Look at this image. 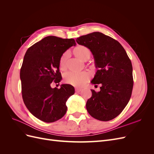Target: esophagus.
Wrapping results in <instances>:
<instances>
[{"instance_id":"obj_1","label":"esophagus","mask_w":154,"mask_h":154,"mask_svg":"<svg viewBox=\"0 0 154 154\" xmlns=\"http://www.w3.org/2000/svg\"><path fill=\"white\" fill-rule=\"evenodd\" d=\"M81 91H82V89H81V88H75L76 92H80Z\"/></svg>"}]
</instances>
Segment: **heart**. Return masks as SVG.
<instances>
[{
  "instance_id": "b5f03b06",
  "label": "heart",
  "mask_w": 154,
  "mask_h": 154,
  "mask_svg": "<svg viewBox=\"0 0 154 154\" xmlns=\"http://www.w3.org/2000/svg\"><path fill=\"white\" fill-rule=\"evenodd\" d=\"M74 54L76 57L82 61H86V60L90 58L91 56V51L85 45H78L73 49ZM69 57V51H66L60 59V67L62 70L66 69L67 61ZM90 74L87 72H68L64 75V81L73 86L81 87L90 78Z\"/></svg>"
}]
</instances>
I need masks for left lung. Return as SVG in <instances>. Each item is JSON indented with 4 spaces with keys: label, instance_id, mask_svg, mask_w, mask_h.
<instances>
[{
    "label": "left lung",
    "instance_id": "left-lung-1",
    "mask_svg": "<svg viewBox=\"0 0 154 154\" xmlns=\"http://www.w3.org/2000/svg\"><path fill=\"white\" fill-rule=\"evenodd\" d=\"M77 43L89 48L98 68L91 81L100 91L91 90L86 108L92 117L103 122L113 119L128 104L133 88L132 66L119 42L100 32L77 38Z\"/></svg>",
    "mask_w": 154,
    "mask_h": 154
}]
</instances>
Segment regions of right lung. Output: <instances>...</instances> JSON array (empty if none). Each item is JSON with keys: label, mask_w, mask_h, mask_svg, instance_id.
<instances>
[{"label": "right lung", "mask_w": 154, "mask_h": 154, "mask_svg": "<svg viewBox=\"0 0 154 154\" xmlns=\"http://www.w3.org/2000/svg\"><path fill=\"white\" fill-rule=\"evenodd\" d=\"M72 45H76L72 38L49 36L31 46L25 54L20 73L23 101L30 112L42 122L61 119L67 112V99L74 94L71 85L51 87L52 82L62 80L60 59Z\"/></svg>", "instance_id": "add662e5"}]
</instances>
